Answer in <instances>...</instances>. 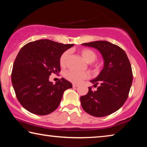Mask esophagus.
Instances as JSON below:
<instances>
[{"label": "esophagus", "mask_w": 147, "mask_h": 147, "mask_svg": "<svg viewBox=\"0 0 147 147\" xmlns=\"http://www.w3.org/2000/svg\"><path fill=\"white\" fill-rule=\"evenodd\" d=\"M78 84H73V88H76V87H78Z\"/></svg>", "instance_id": "esophagus-1"}]
</instances>
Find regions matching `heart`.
Masks as SVG:
<instances>
[{
  "label": "heart",
  "instance_id": "obj_1",
  "mask_svg": "<svg viewBox=\"0 0 147 147\" xmlns=\"http://www.w3.org/2000/svg\"><path fill=\"white\" fill-rule=\"evenodd\" d=\"M80 53L82 56L83 58L86 59V60L91 63V62H93L96 59V54L94 53L93 51L89 49H82L80 51ZM69 54V51H65L61 54V56L59 58V63L62 66L65 65L66 61L67 60L68 56ZM65 78L73 83H80L82 81L84 80L86 78H89V74L86 72H81V71H73L71 70L67 72H66L65 74Z\"/></svg>",
  "mask_w": 147,
  "mask_h": 147
}]
</instances>
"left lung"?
<instances>
[{"label":"left lung","instance_id":"left-lung-1","mask_svg":"<svg viewBox=\"0 0 147 147\" xmlns=\"http://www.w3.org/2000/svg\"><path fill=\"white\" fill-rule=\"evenodd\" d=\"M96 49L104 59V67L90 82L99 86L96 91L89 87L87 94L80 97L84 110L94 117L110 115L120 109L128 96L133 80L130 61L121 47L106 41L82 44Z\"/></svg>","mask_w":147,"mask_h":147}]
</instances>
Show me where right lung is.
<instances>
[{
    "label": "right lung",
    "mask_w": 147,
    "mask_h": 147,
    "mask_svg": "<svg viewBox=\"0 0 147 147\" xmlns=\"http://www.w3.org/2000/svg\"><path fill=\"white\" fill-rule=\"evenodd\" d=\"M73 46L40 39L20 50L13 65L11 82L17 99L26 110L45 115L59 106L64 91L73 86L63 78L53 84L49 76L59 73L61 54Z\"/></svg>",
    "instance_id": "right-lung-1"
}]
</instances>
